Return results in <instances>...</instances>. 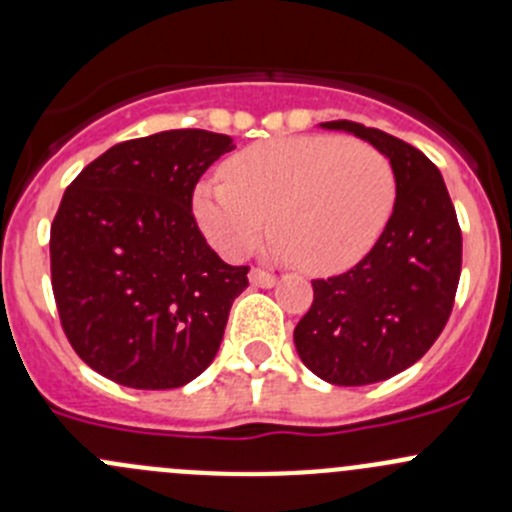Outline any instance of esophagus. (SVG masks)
Returning <instances> with one entry per match:
<instances>
[{
    "instance_id": "34e87169",
    "label": "esophagus",
    "mask_w": 512,
    "mask_h": 512,
    "mask_svg": "<svg viewBox=\"0 0 512 512\" xmlns=\"http://www.w3.org/2000/svg\"><path fill=\"white\" fill-rule=\"evenodd\" d=\"M250 282L255 287H275L277 277L272 275V272L260 270V267H252V270H250Z\"/></svg>"
}]
</instances>
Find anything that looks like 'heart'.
<instances>
[{
  "label": "heart",
  "instance_id": "obj_1",
  "mask_svg": "<svg viewBox=\"0 0 512 512\" xmlns=\"http://www.w3.org/2000/svg\"><path fill=\"white\" fill-rule=\"evenodd\" d=\"M225 180L195 190V215L225 255L267 230L297 270L329 275L359 262L384 230L396 198L391 160L342 136H282L235 153Z\"/></svg>",
  "mask_w": 512,
  "mask_h": 512
}]
</instances>
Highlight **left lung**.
Here are the masks:
<instances>
[{
	"instance_id": "1",
	"label": "left lung",
	"mask_w": 512,
	"mask_h": 512,
	"mask_svg": "<svg viewBox=\"0 0 512 512\" xmlns=\"http://www.w3.org/2000/svg\"><path fill=\"white\" fill-rule=\"evenodd\" d=\"M322 126L369 141L396 175L394 213L379 240L352 270L312 282L314 302L294 327L309 371L366 386L416 364L446 327L461 280V227L441 173L418 148L354 121Z\"/></svg>"
}]
</instances>
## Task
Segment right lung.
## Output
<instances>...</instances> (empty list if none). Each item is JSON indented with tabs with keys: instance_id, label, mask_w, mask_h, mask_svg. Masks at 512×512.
<instances>
[{
	"instance_id": "obj_1",
	"label": "right lung",
	"mask_w": 512,
	"mask_h": 512,
	"mask_svg": "<svg viewBox=\"0 0 512 512\" xmlns=\"http://www.w3.org/2000/svg\"><path fill=\"white\" fill-rule=\"evenodd\" d=\"M235 148L203 128L108 148L74 178L51 223V289L81 361L131 389H178L223 342L250 267L205 242L193 190Z\"/></svg>"
}]
</instances>
